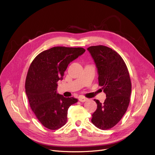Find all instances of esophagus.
<instances>
[{
	"instance_id": "1",
	"label": "esophagus",
	"mask_w": 155,
	"mask_h": 155,
	"mask_svg": "<svg viewBox=\"0 0 155 155\" xmlns=\"http://www.w3.org/2000/svg\"><path fill=\"white\" fill-rule=\"evenodd\" d=\"M78 99H79V101H81V102H85V101H87L88 100L87 98H86V97H83V96H79Z\"/></svg>"
}]
</instances>
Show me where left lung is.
Masks as SVG:
<instances>
[{
    "label": "left lung",
    "instance_id": "left-lung-1",
    "mask_svg": "<svg viewBox=\"0 0 155 155\" xmlns=\"http://www.w3.org/2000/svg\"><path fill=\"white\" fill-rule=\"evenodd\" d=\"M87 50L97 68L98 82L106 94L104 103L94 100L97 109L91 120L101 130L111 129L121 120L130 102L131 81L127 67L122 58L107 46H92Z\"/></svg>",
    "mask_w": 155,
    "mask_h": 155
}]
</instances>
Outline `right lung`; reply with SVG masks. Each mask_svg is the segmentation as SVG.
<instances>
[{"label": "right lung", "instance_id": "obj_1", "mask_svg": "<svg viewBox=\"0 0 155 155\" xmlns=\"http://www.w3.org/2000/svg\"><path fill=\"white\" fill-rule=\"evenodd\" d=\"M85 51L83 48L55 46L42 51L33 60L25 82L26 94L32 111L46 128L57 130L67 121L68 109L78 102L57 93L68 64Z\"/></svg>", "mask_w": 155, "mask_h": 155}]
</instances>
